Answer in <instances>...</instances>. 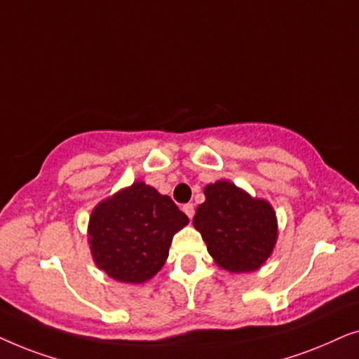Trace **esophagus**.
<instances>
[{
  "instance_id": "1",
  "label": "esophagus",
  "mask_w": 359,
  "mask_h": 359,
  "mask_svg": "<svg viewBox=\"0 0 359 359\" xmlns=\"http://www.w3.org/2000/svg\"><path fill=\"white\" fill-rule=\"evenodd\" d=\"M183 210H184V214L188 215L189 219H193V215H194V205L193 204H184L183 205Z\"/></svg>"
}]
</instances>
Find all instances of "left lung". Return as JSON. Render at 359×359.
<instances>
[{
    "mask_svg": "<svg viewBox=\"0 0 359 359\" xmlns=\"http://www.w3.org/2000/svg\"><path fill=\"white\" fill-rule=\"evenodd\" d=\"M204 196L193 225L203 235L215 264L237 274L262 268L278 242L273 205L227 180L205 186Z\"/></svg>",
    "mask_w": 359,
    "mask_h": 359,
    "instance_id": "8db88e82",
    "label": "left lung"
}]
</instances>
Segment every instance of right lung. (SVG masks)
<instances>
[{
    "label": "right lung",
    "instance_id": "add662e5",
    "mask_svg": "<svg viewBox=\"0 0 359 359\" xmlns=\"http://www.w3.org/2000/svg\"><path fill=\"white\" fill-rule=\"evenodd\" d=\"M188 222L170 196L135 181L93 209L88 222L93 262L119 283L149 281L163 268L171 240Z\"/></svg>",
    "mask_w": 359,
    "mask_h": 359
}]
</instances>
